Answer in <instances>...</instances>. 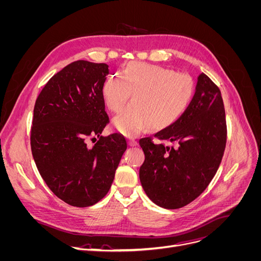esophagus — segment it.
Instances as JSON below:
<instances>
[{
	"instance_id": "1",
	"label": "esophagus",
	"mask_w": 261,
	"mask_h": 261,
	"mask_svg": "<svg viewBox=\"0 0 261 261\" xmlns=\"http://www.w3.org/2000/svg\"><path fill=\"white\" fill-rule=\"evenodd\" d=\"M128 145H129L130 147H135V146L138 145V143H137V140L130 138V139H128Z\"/></svg>"
}]
</instances>
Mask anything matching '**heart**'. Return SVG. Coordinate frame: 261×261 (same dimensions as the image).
I'll use <instances>...</instances> for the list:
<instances>
[{
	"mask_svg": "<svg viewBox=\"0 0 261 261\" xmlns=\"http://www.w3.org/2000/svg\"><path fill=\"white\" fill-rule=\"evenodd\" d=\"M134 105L114 120L115 127L126 136H136L151 123L164 128L176 122L194 97L191 75L175 73L156 65L134 64L120 76L108 78L102 88L105 103L112 113L123 111L129 99Z\"/></svg>",
	"mask_w": 261,
	"mask_h": 261,
	"instance_id": "1",
	"label": "heart"
}]
</instances>
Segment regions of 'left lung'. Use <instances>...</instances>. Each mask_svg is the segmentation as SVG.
<instances>
[{
  "instance_id": "1",
  "label": "left lung",
  "mask_w": 261,
  "mask_h": 261,
  "mask_svg": "<svg viewBox=\"0 0 261 261\" xmlns=\"http://www.w3.org/2000/svg\"><path fill=\"white\" fill-rule=\"evenodd\" d=\"M226 135L221 91L202 73L193 100L178 120L153 136L139 140L145 152L139 177L147 196L165 209H178L195 200L216 175ZM161 140L177 146H164Z\"/></svg>"
}]
</instances>
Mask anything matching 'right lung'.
I'll use <instances>...</instances> for the list:
<instances>
[{"label": "right lung", "mask_w": 261, "mask_h": 261, "mask_svg": "<svg viewBox=\"0 0 261 261\" xmlns=\"http://www.w3.org/2000/svg\"><path fill=\"white\" fill-rule=\"evenodd\" d=\"M105 63L75 61L50 78L36 100L30 146L39 173L60 199L74 207L100 201L127 149L117 133L101 136L110 120L102 88ZM99 139L92 148L87 139Z\"/></svg>", "instance_id": "right-lung-1"}]
</instances>
